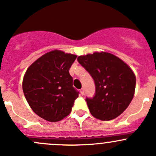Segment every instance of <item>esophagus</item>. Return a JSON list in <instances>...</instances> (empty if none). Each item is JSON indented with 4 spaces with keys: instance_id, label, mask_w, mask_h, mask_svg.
<instances>
[{
    "instance_id": "1",
    "label": "esophagus",
    "mask_w": 156,
    "mask_h": 156,
    "mask_svg": "<svg viewBox=\"0 0 156 156\" xmlns=\"http://www.w3.org/2000/svg\"><path fill=\"white\" fill-rule=\"evenodd\" d=\"M80 93H81V95L84 94V90H83V88H81V89L80 90Z\"/></svg>"
}]
</instances>
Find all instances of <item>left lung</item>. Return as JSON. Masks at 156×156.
Instances as JSON below:
<instances>
[{
  "mask_svg": "<svg viewBox=\"0 0 156 156\" xmlns=\"http://www.w3.org/2000/svg\"><path fill=\"white\" fill-rule=\"evenodd\" d=\"M78 61L94 80L96 93L86 98L90 114L96 119H115L134 97L136 78L130 67L108 52H95L78 57Z\"/></svg>",
  "mask_w": 156,
  "mask_h": 156,
  "instance_id": "left-lung-1",
  "label": "left lung"
}]
</instances>
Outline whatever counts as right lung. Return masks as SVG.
<instances>
[{
	"mask_svg": "<svg viewBox=\"0 0 156 156\" xmlns=\"http://www.w3.org/2000/svg\"><path fill=\"white\" fill-rule=\"evenodd\" d=\"M76 57L54 50L37 59L26 71L22 83L24 96L34 112L48 122L68 116L78 97L69 73Z\"/></svg>",
	"mask_w": 156,
	"mask_h": 156,
	"instance_id": "obj_1",
	"label": "right lung"
}]
</instances>
